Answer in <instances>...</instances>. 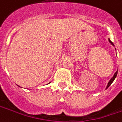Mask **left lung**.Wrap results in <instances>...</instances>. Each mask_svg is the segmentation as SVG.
I'll use <instances>...</instances> for the list:
<instances>
[{
	"instance_id": "left-lung-1",
	"label": "left lung",
	"mask_w": 122,
	"mask_h": 122,
	"mask_svg": "<svg viewBox=\"0 0 122 122\" xmlns=\"http://www.w3.org/2000/svg\"><path fill=\"white\" fill-rule=\"evenodd\" d=\"M109 43H110L112 45H113V46H115V45H114V44H113V43L112 42V41H111L110 40V39H109ZM115 50H116V49H115ZM117 73H118V70H117V71H116V72H115V74H114V76H113V77L111 78V79H110V81H109L108 84H107V85L106 89H107V88H108L109 87V86H110L111 84L113 83V82L114 81V80L115 79V78L117 77Z\"/></svg>"
}]
</instances>
